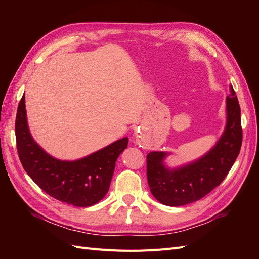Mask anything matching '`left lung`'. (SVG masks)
<instances>
[{
	"label": "left lung",
	"mask_w": 259,
	"mask_h": 259,
	"mask_svg": "<svg viewBox=\"0 0 259 259\" xmlns=\"http://www.w3.org/2000/svg\"><path fill=\"white\" fill-rule=\"evenodd\" d=\"M226 98V125L222 136L197 160L169 167L171 152L147 154V179L153 197L167 206H183L201 200L221 185L238 158L242 145L241 109L232 85Z\"/></svg>",
	"instance_id": "1"
}]
</instances>
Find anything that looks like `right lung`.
Segmentation results:
<instances>
[{
    "instance_id": "1",
    "label": "right lung",
    "mask_w": 259,
    "mask_h": 259,
    "mask_svg": "<svg viewBox=\"0 0 259 259\" xmlns=\"http://www.w3.org/2000/svg\"><path fill=\"white\" fill-rule=\"evenodd\" d=\"M15 132L19 159L30 178L51 197L77 207L92 206L105 198L115 162L128 144L124 137L81 159L54 158L31 135L25 95L18 106Z\"/></svg>"
}]
</instances>
